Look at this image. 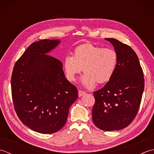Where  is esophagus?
<instances>
[{"mask_svg":"<svg viewBox=\"0 0 154 154\" xmlns=\"http://www.w3.org/2000/svg\"><path fill=\"white\" fill-rule=\"evenodd\" d=\"M86 94V93L85 92L83 91H81V90H79V97H82L85 94Z\"/></svg>","mask_w":154,"mask_h":154,"instance_id":"1","label":"esophagus"}]
</instances>
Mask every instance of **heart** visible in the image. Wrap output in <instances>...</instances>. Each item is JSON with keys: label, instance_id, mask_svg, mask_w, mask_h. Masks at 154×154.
<instances>
[{"label": "heart", "instance_id": "heart-1", "mask_svg": "<svg viewBox=\"0 0 154 154\" xmlns=\"http://www.w3.org/2000/svg\"><path fill=\"white\" fill-rule=\"evenodd\" d=\"M119 57L115 50L103 48L91 44H85L75 48L73 55H67L63 67L68 80L74 81L83 70L85 72L81 79L83 85L93 87L95 83H104L112 77Z\"/></svg>", "mask_w": 154, "mask_h": 154}]
</instances>
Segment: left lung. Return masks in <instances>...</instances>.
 Masks as SVG:
<instances>
[{
    "mask_svg": "<svg viewBox=\"0 0 154 154\" xmlns=\"http://www.w3.org/2000/svg\"><path fill=\"white\" fill-rule=\"evenodd\" d=\"M119 57L112 77L102 89L93 93L95 99L93 121L104 131L122 130L136 117L144 89L142 69L135 51L114 38H105Z\"/></svg>",
    "mask_w": 154,
    "mask_h": 154,
    "instance_id": "8db88e82",
    "label": "left lung"
}]
</instances>
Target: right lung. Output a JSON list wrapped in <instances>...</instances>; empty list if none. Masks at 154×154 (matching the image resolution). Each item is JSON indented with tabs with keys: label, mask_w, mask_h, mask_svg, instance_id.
Here are the masks:
<instances>
[{
	"label": "right lung",
	"mask_w": 154,
	"mask_h": 154,
	"mask_svg": "<svg viewBox=\"0 0 154 154\" xmlns=\"http://www.w3.org/2000/svg\"><path fill=\"white\" fill-rule=\"evenodd\" d=\"M59 40L32 43L16 62L11 77L14 110L22 122L35 132L52 134L67 122L78 91L65 76L61 62L49 52Z\"/></svg>",
	"instance_id": "add662e5"
}]
</instances>
